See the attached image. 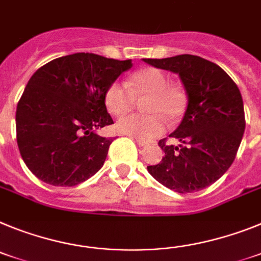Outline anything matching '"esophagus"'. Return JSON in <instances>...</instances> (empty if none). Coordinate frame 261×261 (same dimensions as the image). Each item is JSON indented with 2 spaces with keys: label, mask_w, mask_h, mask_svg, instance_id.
<instances>
[{
  "label": "esophagus",
  "mask_w": 261,
  "mask_h": 261,
  "mask_svg": "<svg viewBox=\"0 0 261 261\" xmlns=\"http://www.w3.org/2000/svg\"><path fill=\"white\" fill-rule=\"evenodd\" d=\"M134 139H135V142H137V143L139 144L140 147H144V146H147V144H148V142H147V140L140 139V138H134Z\"/></svg>",
  "instance_id": "34e87169"
}]
</instances>
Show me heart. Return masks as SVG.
I'll return each instance as SVG.
<instances>
[{"instance_id":"1","label":"heart","mask_w":261,"mask_h":261,"mask_svg":"<svg viewBox=\"0 0 261 261\" xmlns=\"http://www.w3.org/2000/svg\"><path fill=\"white\" fill-rule=\"evenodd\" d=\"M148 96L144 110L149 114H133L117 122L115 128L121 134L149 140L165 131V119L177 121L187 109V96L180 88L169 85L168 77L158 68H143L131 74L127 87L113 83L106 89L105 105L108 112L122 117L134 109L135 98Z\"/></svg>"}]
</instances>
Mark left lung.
Segmentation results:
<instances>
[{"mask_svg":"<svg viewBox=\"0 0 261 261\" xmlns=\"http://www.w3.org/2000/svg\"><path fill=\"white\" fill-rule=\"evenodd\" d=\"M143 62L177 73L188 96L184 118L169 135L180 144L160 140L162 162L147 169L156 181L177 193L205 189L230 168L243 138L246 121L239 88L219 65L199 56Z\"/></svg>","mask_w":261,"mask_h":261,"instance_id":"8db88e82","label":"left lung"}]
</instances>
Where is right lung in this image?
Returning a JSON list of instances; mask_svg holds the SVG:
<instances>
[{"mask_svg": "<svg viewBox=\"0 0 261 261\" xmlns=\"http://www.w3.org/2000/svg\"><path fill=\"white\" fill-rule=\"evenodd\" d=\"M133 67L77 52L40 67L17 106V143L27 168L54 187H74L102 168L112 138L96 130L113 123L105 93Z\"/></svg>", "mask_w": 261, "mask_h": 261, "instance_id": "obj_1", "label": "right lung"}]
</instances>
